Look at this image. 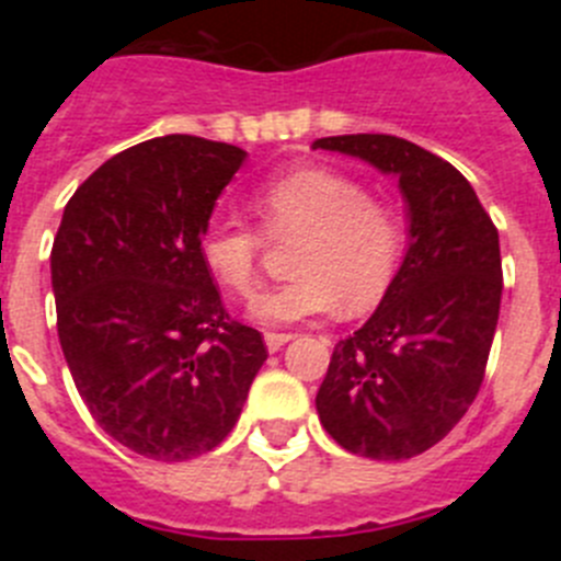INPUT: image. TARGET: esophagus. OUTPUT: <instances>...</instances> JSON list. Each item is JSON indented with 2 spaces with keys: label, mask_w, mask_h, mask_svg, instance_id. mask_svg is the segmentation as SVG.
Wrapping results in <instances>:
<instances>
[{
  "label": "esophagus",
  "mask_w": 561,
  "mask_h": 561,
  "mask_svg": "<svg viewBox=\"0 0 561 561\" xmlns=\"http://www.w3.org/2000/svg\"><path fill=\"white\" fill-rule=\"evenodd\" d=\"M291 340V334H277V331H266L264 334V342H266V351H272V354H275V351H280L286 345V342Z\"/></svg>",
  "instance_id": "esophagus-1"
}]
</instances>
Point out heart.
<instances>
[{"instance_id":"1","label":"heart","mask_w":561,"mask_h":561,"mask_svg":"<svg viewBox=\"0 0 561 561\" xmlns=\"http://www.w3.org/2000/svg\"><path fill=\"white\" fill-rule=\"evenodd\" d=\"M266 236L297 238L295 280L255 297L250 314L261 325H291L336 306L348 314L374 309L388 295L404 255V219L396 207L368 199L348 173L304 165L264 182L252 196ZM264 236L238 219L207 221L199 236L202 264L227 291L257 289Z\"/></svg>"}]
</instances>
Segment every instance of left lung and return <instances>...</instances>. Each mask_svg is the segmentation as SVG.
<instances>
[{
  "instance_id": "obj_1",
  "label": "left lung",
  "mask_w": 561,
  "mask_h": 561,
  "mask_svg": "<svg viewBox=\"0 0 561 561\" xmlns=\"http://www.w3.org/2000/svg\"><path fill=\"white\" fill-rule=\"evenodd\" d=\"M399 180L408 252L368 323L336 342L317 390L325 433L348 453L408 460L463 419L483 381L503 295L500 236L447 160L390 134L323 137Z\"/></svg>"
}]
</instances>
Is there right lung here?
<instances>
[{
  "label": "right lung",
  "instance_id": "add662e5",
  "mask_svg": "<svg viewBox=\"0 0 561 561\" xmlns=\"http://www.w3.org/2000/svg\"><path fill=\"white\" fill-rule=\"evenodd\" d=\"M244 160V148L165 134L114 153L64 207L49 255L64 359L103 433L142 458L219 447L266 362L199 255Z\"/></svg>",
  "mask_w": 561,
  "mask_h": 561
}]
</instances>
